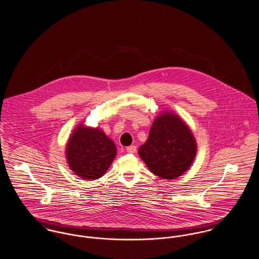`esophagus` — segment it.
I'll list each match as a JSON object with an SVG mask.
<instances>
[{
  "instance_id": "esophagus-1",
  "label": "esophagus",
  "mask_w": 259,
  "mask_h": 259,
  "mask_svg": "<svg viewBox=\"0 0 259 259\" xmlns=\"http://www.w3.org/2000/svg\"><path fill=\"white\" fill-rule=\"evenodd\" d=\"M126 151L128 153H136L137 152V146L136 145H131L126 147Z\"/></svg>"
}]
</instances>
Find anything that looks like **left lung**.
Returning <instances> with one entry per match:
<instances>
[{
	"instance_id": "1",
	"label": "left lung",
	"mask_w": 259,
	"mask_h": 259,
	"mask_svg": "<svg viewBox=\"0 0 259 259\" xmlns=\"http://www.w3.org/2000/svg\"><path fill=\"white\" fill-rule=\"evenodd\" d=\"M196 142L186 123L165 112L153 121L148 140L139 154L148 169L163 179H174L188 170L196 155Z\"/></svg>"
}]
</instances>
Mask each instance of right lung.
Listing matches in <instances>:
<instances>
[{
	"mask_svg": "<svg viewBox=\"0 0 259 259\" xmlns=\"http://www.w3.org/2000/svg\"><path fill=\"white\" fill-rule=\"evenodd\" d=\"M117 153L116 145L101 130L78 126L67 143L71 170L83 179L95 180L105 174Z\"/></svg>",
	"mask_w": 259,
	"mask_h": 259,
	"instance_id": "add662e5",
	"label": "right lung"
}]
</instances>
